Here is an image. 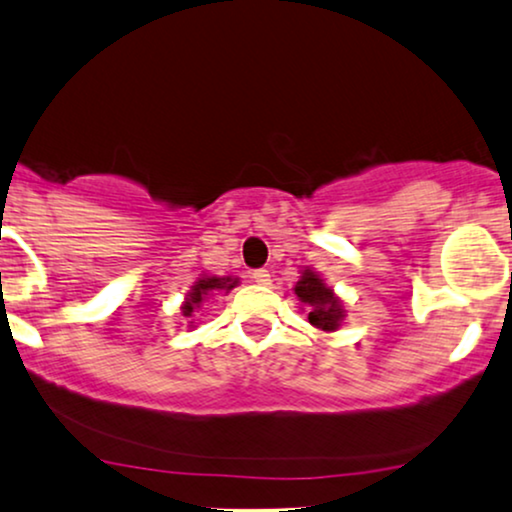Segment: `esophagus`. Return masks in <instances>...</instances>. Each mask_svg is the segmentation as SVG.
<instances>
[{
    "mask_svg": "<svg viewBox=\"0 0 512 512\" xmlns=\"http://www.w3.org/2000/svg\"><path fill=\"white\" fill-rule=\"evenodd\" d=\"M252 283H257V286H269L271 283V274L267 269H257V271H252Z\"/></svg>",
    "mask_w": 512,
    "mask_h": 512,
    "instance_id": "34e87169",
    "label": "esophagus"
}]
</instances>
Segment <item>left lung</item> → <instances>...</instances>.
<instances>
[{
    "label": "left lung",
    "instance_id": "8db88e82",
    "mask_svg": "<svg viewBox=\"0 0 512 512\" xmlns=\"http://www.w3.org/2000/svg\"><path fill=\"white\" fill-rule=\"evenodd\" d=\"M293 293L304 304L302 312H307V319L314 328H319L323 333L340 331L342 321L347 316L345 302L340 300L333 286H328L326 278L319 271H314L312 267H302Z\"/></svg>",
    "mask_w": 512,
    "mask_h": 512
}]
</instances>
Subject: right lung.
<instances>
[{
  "instance_id": "add662e5",
  "label": "right lung",
  "mask_w": 512,
  "mask_h": 512,
  "mask_svg": "<svg viewBox=\"0 0 512 512\" xmlns=\"http://www.w3.org/2000/svg\"><path fill=\"white\" fill-rule=\"evenodd\" d=\"M238 283H241V278L238 276H217V274H208V271H203V274H198L196 281L191 283L189 293H186L184 302H181L179 307L181 316H184V319H191V316L196 314L212 295L231 293ZM189 328H196V323L189 321Z\"/></svg>"
}]
</instances>
